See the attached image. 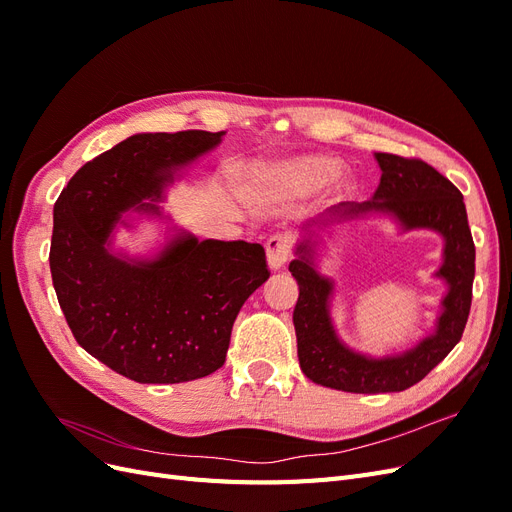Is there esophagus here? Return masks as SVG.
<instances>
[{
  "label": "esophagus",
  "instance_id": "34e87169",
  "mask_svg": "<svg viewBox=\"0 0 512 512\" xmlns=\"http://www.w3.org/2000/svg\"><path fill=\"white\" fill-rule=\"evenodd\" d=\"M267 247V260H269V267L275 269H282L292 252V239L288 235H273L267 239L265 243Z\"/></svg>",
  "mask_w": 512,
  "mask_h": 512
}]
</instances>
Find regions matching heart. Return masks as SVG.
I'll use <instances>...</instances> for the list:
<instances>
[{
    "label": "heart",
    "instance_id": "heart-1",
    "mask_svg": "<svg viewBox=\"0 0 512 512\" xmlns=\"http://www.w3.org/2000/svg\"><path fill=\"white\" fill-rule=\"evenodd\" d=\"M284 175L292 181L303 183V185H322L337 175V168L327 160L307 158V160H301L297 164L288 166L284 170Z\"/></svg>",
    "mask_w": 512,
    "mask_h": 512
}]
</instances>
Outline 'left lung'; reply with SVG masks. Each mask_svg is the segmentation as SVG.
<instances>
[{
    "label": "left lung",
    "instance_id": "obj_1",
    "mask_svg": "<svg viewBox=\"0 0 512 512\" xmlns=\"http://www.w3.org/2000/svg\"><path fill=\"white\" fill-rule=\"evenodd\" d=\"M382 177L374 198L344 211H389L406 228H433L446 239L440 277L448 282L444 314L438 331L423 339L414 350L391 359H365L339 344L329 318V280L320 277L309 262V247L299 245V260L288 271L299 284L294 305V331L303 374L316 384L348 393H395L421 382L444 356L451 352L466 329L472 282H474V241L468 226L463 196L436 168L418 158H401L395 153H376Z\"/></svg>",
    "mask_w": 512,
    "mask_h": 512
}]
</instances>
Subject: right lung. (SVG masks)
<instances>
[{
	"label": "right lung",
	"instance_id": "1",
	"mask_svg": "<svg viewBox=\"0 0 512 512\" xmlns=\"http://www.w3.org/2000/svg\"><path fill=\"white\" fill-rule=\"evenodd\" d=\"M224 132L136 134L76 170L53 209L51 275L79 346L141 384L205 378L226 361L232 324L271 275L265 247L181 237L153 262L106 252L119 215L158 211L170 170L222 141Z\"/></svg>",
	"mask_w": 512,
	"mask_h": 512
}]
</instances>
